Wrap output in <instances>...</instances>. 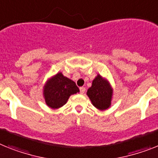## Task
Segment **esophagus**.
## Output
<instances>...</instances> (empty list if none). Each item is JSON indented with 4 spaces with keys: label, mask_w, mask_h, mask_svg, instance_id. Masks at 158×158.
Returning <instances> with one entry per match:
<instances>
[{
    "label": "esophagus",
    "mask_w": 158,
    "mask_h": 158,
    "mask_svg": "<svg viewBox=\"0 0 158 158\" xmlns=\"http://www.w3.org/2000/svg\"><path fill=\"white\" fill-rule=\"evenodd\" d=\"M79 91H80V93L83 94V93H84V92H85V87H80V88H79Z\"/></svg>",
    "instance_id": "1"
}]
</instances>
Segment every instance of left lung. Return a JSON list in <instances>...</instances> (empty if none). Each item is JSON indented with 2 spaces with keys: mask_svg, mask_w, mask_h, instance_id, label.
Listing matches in <instances>:
<instances>
[{
  "mask_svg": "<svg viewBox=\"0 0 158 158\" xmlns=\"http://www.w3.org/2000/svg\"><path fill=\"white\" fill-rule=\"evenodd\" d=\"M88 97L95 108L100 110H105L109 108L112 99V90L109 83L99 75L95 77L92 85L87 90Z\"/></svg>",
  "mask_w": 158,
  "mask_h": 158,
  "instance_id": "1",
  "label": "left lung"
}]
</instances>
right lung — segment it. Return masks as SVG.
Listing matches in <instances>:
<instances>
[{"label": "right lung", "instance_id": "add662e5", "mask_svg": "<svg viewBox=\"0 0 158 158\" xmlns=\"http://www.w3.org/2000/svg\"><path fill=\"white\" fill-rule=\"evenodd\" d=\"M79 91L75 82L63 76L62 73H58L45 86V100L50 108H60L67 103L70 95Z\"/></svg>", "mask_w": 158, "mask_h": 158}]
</instances>
